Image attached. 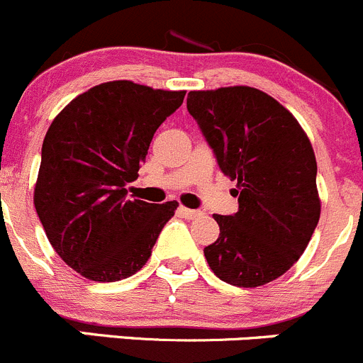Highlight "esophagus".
<instances>
[{
  "label": "esophagus",
  "instance_id": "34e87169",
  "mask_svg": "<svg viewBox=\"0 0 363 363\" xmlns=\"http://www.w3.org/2000/svg\"><path fill=\"white\" fill-rule=\"evenodd\" d=\"M178 213L183 215L185 218H197V217H201V215H203L199 210H190V208H185V206L178 208Z\"/></svg>",
  "mask_w": 363,
  "mask_h": 363
}]
</instances>
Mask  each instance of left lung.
I'll use <instances>...</instances> for the list:
<instances>
[{
    "label": "left lung",
    "mask_w": 363,
    "mask_h": 363,
    "mask_svg": "<svg viewBox=\"0 0 363 363\" xmlns=\"http://www.w3.org/2000/svg\"><path fill=\"white\" fill-rule=\"evenodd\" d=\"M186 109L238 186V211L213 215L220 235L204 247V257L228 284H268L300 259L318 225L311 141L284 106L250 86L190 91Z\"/></svg>",
    "instance_id": "1"
}]
</instances>
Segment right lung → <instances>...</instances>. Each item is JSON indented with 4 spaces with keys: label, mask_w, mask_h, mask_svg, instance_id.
<instances>
[{
    "label": "right lung",
    "mask_w": 363,
    "mask_h": 363,
    "mask_svg": "<svg viewBox=\"0 0 363 363\" xmlns=\"http://www.w3.org/2000/svg\"><path fill=\"white\" fill-rule=\"evenodd\" d=\"M185 91L111 81L75 96L52 120L33 203L52 249L89 281L116 282L141 270L177 201L127 199L157 128Z\"/></svg>",
    "instance_id": "1"
}]
</instances>
